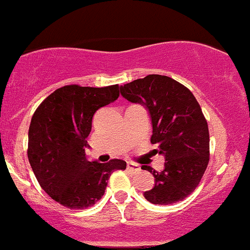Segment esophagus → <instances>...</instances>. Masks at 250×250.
Listing matches in <instances>:
<instances>
[{"instance_id":"1","label":"esophagus","mask_w":250,"mask_h":250,"mask_svg":"<svg viewBox=\"0 0 250 250\" xmlns=\"http://www.w3.org/2000/svg\"><path fill=\"white\" fill-rule=\"evenodd\" d=\"M127 169L132 172H136L140 170V167L138 164H134V163H128L127 164Z\"/></svg>"}]
</instances>
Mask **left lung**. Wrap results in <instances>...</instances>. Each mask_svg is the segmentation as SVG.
<instances>
[{"label": "left lung", "mask_w": 250, "mask_h": 250, "mask_svg": "<svg viewBox=\"0 0 250 250\" xmlns=\"http://www.w3.org/2000/svg\"><path fill=\"white\" fill-rule=\"evenodd\" d=\"M120 90L127 101L148 110L153 152L165 158L162 171L141 167L156 178L144 196L154 205L185 200L199 186L209 160L208 125L198 101L182 83L158 74L136 79Z\"/></svg>", "instance_id": "left-lung-1"}]
</instances>
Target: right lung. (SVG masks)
Here are the masks:
<instances>
[{"label": "right lung", "mask_w": 250, "mask_h": 250, "mask_svg": "<svg viewBox=\"0 0 250 250\" xmlns=\"http://www.w3.org/2000/svg\"><path fill=\"white\" fill-rule=\"evenodd\" d=\"M118 88L63 86L33 114L27 149L31 167L44 191L68 208L93 206L104 195L111 172L127 167L121 159L88 162L85 153L93 115L116 101Z\"/></svg>", "instance_id": "1"}]
</instances>
